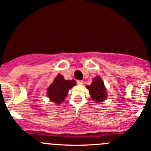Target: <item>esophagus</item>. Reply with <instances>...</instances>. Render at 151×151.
I'll use <instances>...</instances> for the list:
<instances>
[{
  "mask_svg": "<svg viewBox=\"0 0 151 151\" xmlns=\"http://www.w3.org/2000/svg\"><path fill=\"white\" fill-rule=\"evenodd\" d=\"M77 83L78 84V85H82V84H83V81H82V80H77Z\"/></svg>",
  "mask_w": 151,
  "mask_h": 151,
  "instance_id": "34e87169",
  "label": "esophagus"
}]
</instances>
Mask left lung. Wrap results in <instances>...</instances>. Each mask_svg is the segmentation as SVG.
I'll return each instance as SVG.
<instances>
[{
  "mask_svg": "<svg viewBox=\"0 0 151 151\" xmlns=\"http://www.w3.org/2000/svg\"><path fill=\"white\" fill-rule=\"evenodd\" d=\"M86 88L89 90V94L94 101L101 102L105 101L107 98L104 82L100 77H95L93 83L90 85H88Z\"/></svg>",
  "mask_w": 151,
  "mask_h": 151,
  "instance_id": "1",
  "label": "left lung"
}]
</instances>
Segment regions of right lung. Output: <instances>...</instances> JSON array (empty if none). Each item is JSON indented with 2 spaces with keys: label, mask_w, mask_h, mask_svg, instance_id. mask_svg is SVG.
I'll use <instances>...</instances> for the list:
<instances>
[{
  "label": "right lung",
  "mask_w": 151,
  "mask_h": 151,
  "mask_svg": "<svg viewBox=\"0 0 151 151\" xmlns=\"http://www.w3.org/2000/svg\"><path fill=\"white\" fill-rule=\"evenodd\" d=\"M76 85L74 80H65L62 75L58 74L53 84L47 88V96L52 102L61 104L68 94L69 90Z\"/></svg>",
  "instance_id": "add662e5"
}]
</instances>
